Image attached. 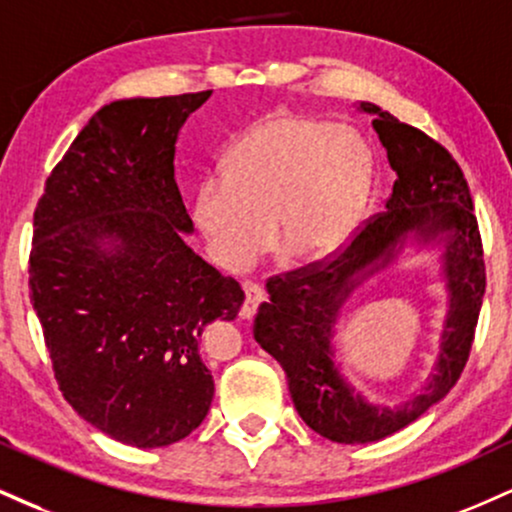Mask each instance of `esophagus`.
I'll use <instances>...</instances> for the list:
<instances>
[{
  "label": "esophagus",
  "mask_w": 512,
  "mask_h": 512,
  "mask_svg": "<svg viewBox=\"0 0 512 512\" xmlns=\"http://www.w3.org/2000/svg\"><path fill=\"white\" fill-rule=\"evenodd\" d=\"M243 293H245V300H243V305H240V317L252 319L257 312V305L264 300V293H262V288L252 281L243 283Z\"/></svg>",
  "instance_id": "1"
}]
</instances>
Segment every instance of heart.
<instances>
[{
	"instance_id": "1",
	"label": "heart",
	"mask_w": 512,
	"mask_h": 512,
	"mask_svg": "<svg viewBox=\"0 0 512 512\" xmlns=\"http://www.w3.org/2000/svg\"><path fill=\"white\" fill-rule=\"evenodd\" d=\"M372 174V152L353 128L274 114L231 147L224 178H207L197 188L193 219L229 272L250 267L272 231L283 260L315 262L353 236Z\"/></svg>"
}]
</instances>
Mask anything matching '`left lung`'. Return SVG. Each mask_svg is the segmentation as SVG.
<instances>
[{
	"instance_id": "left-lung-1",
	"label": "left lung",
	"mask_w": 512,
	"mask_h": 512,
	"mask_svg": "<svg viewBox=\"0 0 512 512\" xmlns=\"http://www.w3.org/2000/svg\"><path fill=\"white\" fill-rule=\"evenodd\" d=\"M374 131L396 171L386 212L362 226L329 262L274 276L252 334L283 367L293 405L310 429L336 443H372L400 432L446 398L463 374L482 310L486 274L477 217L460 166L446 147L372 102ZM412 237L442 245L449 315L442 353L420 394L398 406L369 404L335 365L333 331L349 293L395 259Z\"/></svg>"
}]
</instances>
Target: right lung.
I'll use <instances>...</instances> for the list:
<instances>
[{
	"instance_id": "right-lung-1",
	"label": "right lung",
	"mask_w": 512,
	"mask_h": 512,
	"mask_svg": "<svg viewBox=\"0 0 512 512\" xmlns=\"http://www.w3.org/2000/svg\"><path fill=\"white\" fill-rule=\"evenodd\" d=\"M212 90L104 104L54 166L33 217L30 300L71 408L114 441L162 448L214 398L202 331L245 295L186 245L178 131Z\"/></svg>"
}]
</instances>
